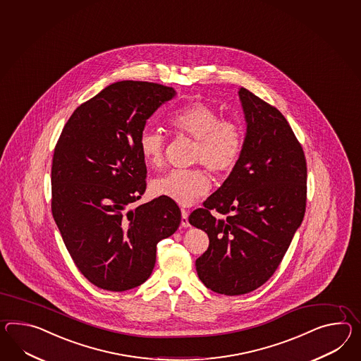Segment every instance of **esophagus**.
I'll return each instance as SVG.
<instances>
[{
  "label": "esophagus",
  "instance_id": "esophagus-1",
  "mask_svg": "<svg viewBox=\"0 0 361 361\" xmlns=\"http://www.w3.org/2000/svg\"><path fill=\"white\" fill-rule=\"evenodd\" d=\"M181 226L185 227V228H188V227H190V223H189V219H188V212L186 210H181Z\"/></svg>",
  "mask_w": 361,
  "mask_h": 361
}]
</instances>
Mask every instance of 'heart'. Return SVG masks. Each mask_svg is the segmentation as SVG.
Returning a JSON list of instances; mask_svg holds the SVG:
<instances>
[{"label":"heart","mask_w":361,"mask_h":361,"mask_svg":"<svg viewBox=\"0 0 361 361\" xmlns=\"http://www.w3.org/2000/svg\"><path fill=\"white\" fill-rule=\"evenodd\" d=\"M168 125L177 137L195 141L194 164L204 166L216 176L227 175L238 164L245 142L243 126L232 118H223L216 108L201 102L188 104L168 117ZM138 145L146 166L160 168L164 164L166 138L161 133L145 129ZM210 185L202 168L175 169L157 178L151 184V192L190 206L209 192Z\"/></svg>","instance_id":"b5f03b06"}]
</instances>
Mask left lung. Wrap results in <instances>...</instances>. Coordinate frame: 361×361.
I'll use <instances>...</instances> for the list:
<instances>
[{
	"mask_svg": "<svg viewBox=\"0 0 361 361\" xmlns=\"http://www.w3.org/2000/svg\"><path fill=\"white\" fill-rule=\"evenodd\" d=\"M238 95L246 120L241 157L189 216L210 240L195 261L197 274L207 288L228 296L249 293L271 278L307 207V160L290 123L249 90L240 88Z\"/></svg>",
	"mask_w": 361,
	"mask_h": 361,
	"instance_id": "8db88e82",
	"label": "left lung"
}]
</instances>
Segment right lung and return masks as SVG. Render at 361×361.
<instances>
[{
    "mask_svg": "<svg viewBox=\"0 0 361 361\" xmlns=\"http://www.w3.org/2000/svg\"><path fill=\"white\" fill-rule=\"evenodd\" d=\"M159 83L121 80L80 104L62 129L52 160V215L75 266L102 290L123 292L149 279L157 245L181 223L176 202L146 190L140 152L146 120L175 97Z\"/></svg>",
    "mask_w": 361,
    "mask_h": 361,
    "instance_id": "obj_1",
    "label": "right lung"
}]
</instances>
